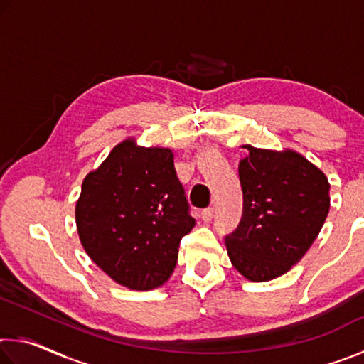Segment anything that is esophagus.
Instances as JSON below:
<instances>
[{
	"instance_id": "esophagus-1",
	"label": "esophagus",
	"mask_w": 364,
	"mask_h": 364,
	"mask_svg": "<svg viewBox=\"0 0 364 364\" xmlns=\"http://www.w3.org/2000/svg\"><path fill=\"white\" fill-rule=\"evenodd\" d=\"M213 213H215L213 207L204 208V210H202V220H204L205 223H208V221H212V218H213Z\"/></svg>"
}]
</instances>
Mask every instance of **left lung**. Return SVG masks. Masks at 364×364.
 <instances>
[{
    "instance_id": "left-lung-1",
    "label": "left lung",
    "mask_w": 364,
    "mask_h": 364,
    "mask_svg": "<svg viewBox=\"0 0 364 364\" xmlns=\"http://www.w3.org/2000/svg\"><path fill=\"white\" fill-rule=\"evenodd\" d=\"M242 147L249 151L239 162L244 212L225 244L244 278L264 282L287 273L315 242L329 213L331 184L292 149Z\"/></svg>"
}]
</instances>
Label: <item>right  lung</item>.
Returning <instances> with one entry per match:
<instances>
[{
	"mask_svg": "<svg viewBox=\"0 0 364 364\" xmlns=\"http://www.w3.org/2000/svg\"><path fill=\"white\" fill-rule=\"evenodd\" d=\"M88 257L117 284L151 291L167 282L183 236L193 230L168 147L127 138L85 176L75 205Z\"/></svg>",
	"mask_w": 364,
	"mask_h": 364,
	"instance_id": "1",
	"label": "right lung"
}]
</instances>
